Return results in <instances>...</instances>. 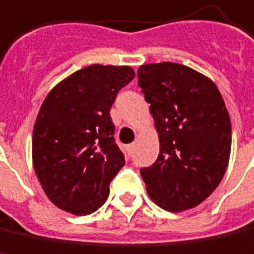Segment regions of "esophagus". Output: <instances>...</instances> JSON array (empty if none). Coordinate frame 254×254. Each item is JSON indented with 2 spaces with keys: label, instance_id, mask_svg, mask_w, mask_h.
I'll use <instances>...</instances> for the list:
<instances>
[{
  "label": "esophagus",
  "instance_id": "1",
  "mask_svg": "<svg viewBox=\"0 0 254 254\" xmlns=\"http://www.w3.org/2000/svg\"><path fill=\"white\" fill-rule=\"evenodd\" d=\"M134 148H135V145L134 144H130V145H127V153H128V155H132V153H134Z\"/></svg>",
  "mask_w": 254,
  "mask_h": 254
}]
</instances>
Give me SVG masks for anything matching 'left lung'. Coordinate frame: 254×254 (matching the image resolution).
I'll return each instance as SVG.
<instances>
[{"label":"left lung","instance_id":"left-lung-1","mask_svg":"<svg viewBox=\"0 0 254 254\" xmlns=\"http://www.w3.org/2000/svg\"><path fill=\"white\" fill-rule=\"evenodd\" d=\"M138 85L150 104L160 152L141 169L149 197L164 210L200 204L221 183L231 153V120L216 84L173 62L142 64Z\"/></svg>","mask_w":254,"mask_h":254}]
</instances>
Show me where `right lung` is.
<instances>
[{
  "label": "right lung",
  "instance_id": "obj_1",
  "mask_svg": "<svg viewBox=\"0 0 254 254\" xmlns=\"http://www.w3.org/2000/svg\"><path fill=\"white\" fill-rule=\"evenodd\" d=\"M135 73L130 66L91 64L57 84L36 119L31 152L37 178L59 209L97 211L126 163L115 142L110 108Z\"/></svg>",
  "mask_w": 254,
  "mask_h": 254
}]
</instances>
